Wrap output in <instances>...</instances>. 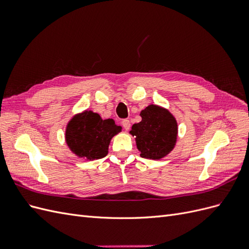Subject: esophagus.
<instances>
[{"label":"esophagus","mask_w":249,"mask_h":249,"mask_svg":"<svg viewBox=\"0 0 249 249\" xmlns=\"http://www.w3.org/2000/svg\"><path fill=\"white\" fill-rule=\"evenodd\" d=\"M123 126L124 127V129H125L126 131H129V130H130V127H131V123H130V120H129V119H124V120H123Z\"/></svg>","instance_id":"obj_1"}]
</instances>
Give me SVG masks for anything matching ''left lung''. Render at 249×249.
<instances>
[{"label": "left lung", "mask_w": 249, "mask_h": 249, "mask_svg": "<svg viewBox=\"0 0 249 249\" xmlns=\"http://www.w3.org/2000/svg\"><path fill=\"white\" fill-rule=\"evenodd\" d=\"M141 122L132 126L140 156L145 159L160 160L175 148L178 126L172 113L164 107L150 104L140 112Z\"/></svg>", "instance_id": "obj_1"}]
</instances>
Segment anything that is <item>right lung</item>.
Segmentation results:
<instances>
[{
    "label": "right lung",
    "instance_id": "1",
    "mask_svg": "<svg viewBox=\"0 0 249 249\" xmlns=\"http://www.w3.org/2000/svg\"><path fill=\"white\" fill-rule=\"evenodd\" d=\"M122 130L113 119H103L100 114L86 109L67 123L65 142L72 154L93 161L108 155L111 139Z\"/></svg>",
    "mask_w": 249,
    "mask_h": 249
}]
</instances>
